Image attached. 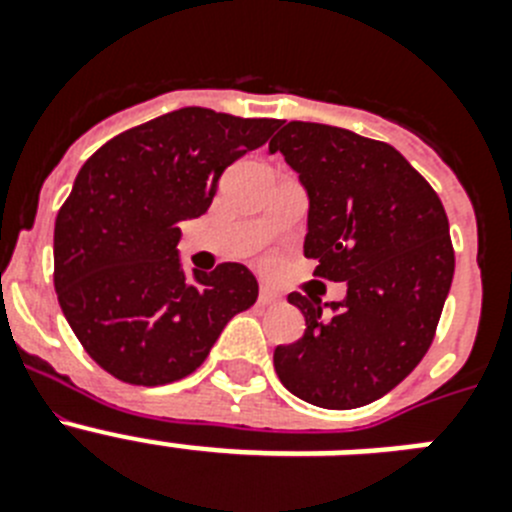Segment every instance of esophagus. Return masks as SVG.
Instances as JSON below:
<instances>
[{
  "mask_svg": "<svg viewBox=\"0 0 512 512\" xmlns=\"http://www.w3.org/2000/svg\"><path fill=\"white\" fill-rule=\"evenodd\" d=\"M274 302H279L277 292L261 284V289H259V305H274Z\"/></svg>",
  "mask_w": 512,
  "mask_h": 512,
  "instance_id": "34e87169",
  "label": "esophagus"
}]
</instances>
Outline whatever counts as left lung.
I'll return each mask as SVG.
<instances>
[{"instance_id":"left-lung-1","label":"left lung","mask_w":512,"mask_h":512,"mask_svg":"<svg viewBox=\"0 0 512 512\" xmlns=\"http://www.w3.org/2000/svg\"><path fill=\"white\" fill-rule=\"evenodd\" d=\"M310 200L305 256L346 282L341 302L292 292L305 336L274 348V369L300 400L328 410L369 405L431 348L454 279L449 217L438 194L382 140L320 122H287L269 143Z\"/></svg>"}]
</instances>
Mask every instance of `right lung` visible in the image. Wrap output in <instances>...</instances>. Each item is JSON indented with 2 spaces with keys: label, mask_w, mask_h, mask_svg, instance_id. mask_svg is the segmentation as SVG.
<instances>
[{
  "label": "right lung",
  "mask_w": 512,
  "mask_h": 512,
  "mask_svg": "<svg viewBox=\"0 0 512 512\" xmlns=\"http://www.w3.org/2000/svg\"><path fill=\"white\" fill-rule=\"evenodd\" d=\"M269 117L184 107L107 140L76 176L53 230V284L104 372L158 387L192 374L228 320L259 297L243 264L184 274V220L205 215L223 171L264 146Z\"/></svg>",
  "instance_id": "obj_1"
}]
</instances>
